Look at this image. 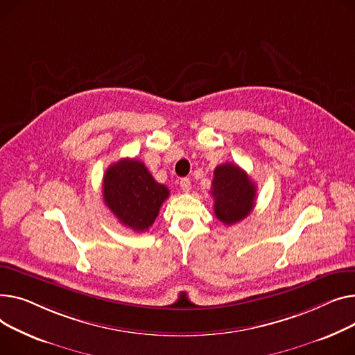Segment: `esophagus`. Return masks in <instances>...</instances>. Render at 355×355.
Listing matches in <instances>:
<instances>
[{"label":"esophagus","instance_id":"1","mask_svg":"<svg viewBox=\"0 0 355 355\" xmlns=\"http://www.w3.org/2000/svg\"><path fill=\"white\" fill-rule=\"evenodd\" d=\"M180 187H182L183 192L187 193V192H191V189H192V183L187 178H183V179H180Z\"/></svg>","mask_w":355,"mask_h":355}]
</instances>
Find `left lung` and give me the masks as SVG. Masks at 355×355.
I'll return each instance as SVG.
<instances>
[{
  "label": "left lung",
  "instance_id": "left-lung-1",
  "mask_svg": "<svg viewBox=\"0 0 355 355\" xmlns=\"http://www.w3.org/2000/svg\"><path fill=\"white\" fill-rule=\"evenodd\" d=\"M211 195L216 218L225 225H234L252 212L257 186L239 166L223 163L214 172Z\"/></svg>",
  "mask_w": 355,
  "mask_h": 355
}]
</instances>
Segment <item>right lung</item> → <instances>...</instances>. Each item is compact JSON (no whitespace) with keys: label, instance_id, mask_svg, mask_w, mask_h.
<instances>
[{"label":"right lung","instance_id":"1","mask_svg":"<svg viewBox=\"0 0 355 355\" xmlns=\"http://www.w3.org/2000/svg\"><path fill=\"white\" fill-rule=\"evenodd\" d=\"M169 189L157 183L148 168L136 159L110 164L103 178V198L119 222L136 232L153 225Z\"/></svg>","mask_w":355,"mask_h":355}]
</instances>
